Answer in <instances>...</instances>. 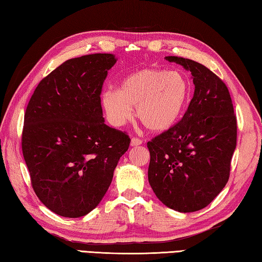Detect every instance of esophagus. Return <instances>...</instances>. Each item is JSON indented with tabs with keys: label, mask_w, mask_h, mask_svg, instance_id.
<instances>
[{
	"label": "esophagus",
	"mask_w": 262,
	"mask_h": 262,
	"mask_svg": "<svg viewBox=\"0 0 262 262\" xmlns=\"http://www.w3.org/2000/svg\"><path fill=\"white\" fill-rule=\"evenodd\" d=\"M130 144H131V146H139V145L143 144V140L139 139V138H135V137H134V138L131 139Z\"/></svg>",
	"instance_id": "34e87169"
}]
</instances>
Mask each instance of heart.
<instances>
[{
    "label": "heart",
    "mask_w": 262,
    "mask_h": 262,
    "mask_svg": "<svg viewBox=\"0 0 262 262\" xmlns=\"http://www.w3.org/2000/svg\"><path fill=\"white\" fill-rule=\"evenodd\" d=\"M190 84L178 71L146 68L124 78L118 90H107L101 102L112 124L122 126L134 117L154 132L170 128L189 101Z\"/></svg>",
    "instance_id": "b5f03b06"
}]
</instances>
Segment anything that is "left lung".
I'll list each match as a JSON object with an SVG mask.
<instances>
[{
  "label": "left lung",
  "mask_w": 262,
  "mask_h": 262,
  "mask_svg": "<svg viewBox=\"0 0 262 262\" xmlns=\"http://www.w3.org/2000/svg\"><path fill=\"white\" fill-rule=\"evenodd\" d=\"M166 59L191 72L194 94L181 121L147 143L148 182L163 205L192 213L208 206L227 184L237 122L228 87L215 73L189 58Z\"/></svg>",
  "instance_id": "left-lung-1"
}]
</instances>
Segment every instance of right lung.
I'll use <instances>...</instances> for the list:
<instances>
[{
  "instance_id": "1",
  "label": "right lung",
  "mask_w": 262,
  "mask_h": 262,
  "mask_svg": "<svg viewBox=\"0 0 262 262\" xmlns=\"http://www.w3.org/2000/svg\"><path fill=\"white\" fill-rule=\"evenodd\" d=\"M117 58L92 54L68 59L43 78L27 104L21 148L41 203L64 217L92 212L108 191L130 145L104 124L103 81Z\"/></svg>"
}]
</instances>
